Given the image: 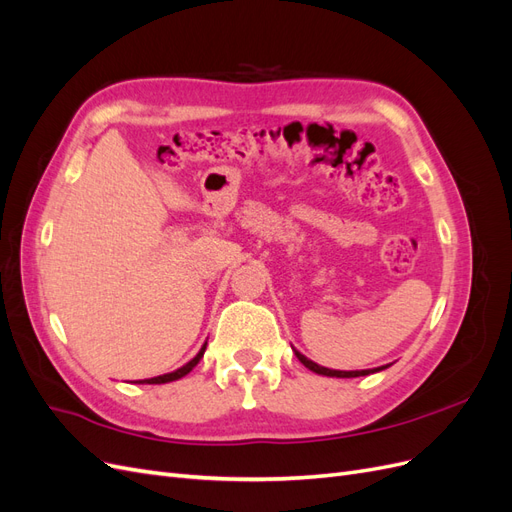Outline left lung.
<instances>
[{"label":"left lung","instance_id":"1","mask_svg":"<svg viewBox=\"0 0 512 512\" xmlns=\"http://www.w3.org/2000/svg\"><path fill=\"white\" fill-rule=\"evenodd\" d=\"M294 354H297V359L307 367L312 369L314 374H322V376H331V378H359V376H367V374H374V371H380L384 367H378V369H363V371H335V369H327V367H320L316 365L314 361H309L307 356H303L301 352L294 350Z\"/></svg>","mask_w":512,"mask_h":512}]
</instances>
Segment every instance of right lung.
Here are the masks:
<instances>
[{"label": "right lung", "mask_w": 512, "mask_h": 512, "mask_svg": "<svg viewBox=\"0 0 512 512\" xmlns=\"http://www.w3.org/2000/svg\"><path fill=\"white\" fill-rule=\"evenodd\" d=\"M205 348H207V344L200 348V352L194 356V359L190 361V363H185L181 369H177V371H173V374H164V376H158V378H149V380H138V382H147V384H164V382H173V380H179V378H183L185 374H190V371L198 365V361L203 359V354H205Z\"/></svg>", "instance_id": "1"}]
</instances>
